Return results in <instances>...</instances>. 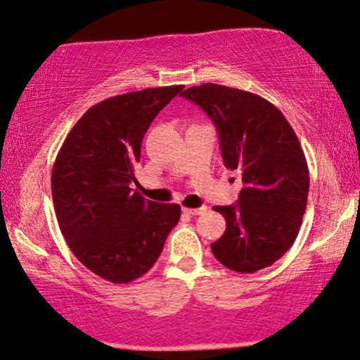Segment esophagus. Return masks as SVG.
<instances>
[{
  "instance_id": "obj_1",
  "label": "esophagus",
  "mask_w": 360,
  "mask_h": 360,
  "mask_svg": "<svg viewBox=\"0 0 360 360\" xmlns=\"http://www.w3.org/2000/svg\"><path fill=\"white\" fill-rule=\"evenodd\" d=\"M207 207L202 205V207H198V209H191V207H183V212L188 214V215H199V214H204Z\"/></svg>"
}]
</instances>
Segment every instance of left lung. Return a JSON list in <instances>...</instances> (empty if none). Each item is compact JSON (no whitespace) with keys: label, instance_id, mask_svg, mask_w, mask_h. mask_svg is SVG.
<instances>
[{"label":"left lung","instance_id":"left-lung-1","mask_svg":"<svg viewBox=\"0 0 360 360\" xmlns=\"http://www.w3.org/2000/svg\"><path fill=\"white\" fill-rule=\"evenodd\" d=\"M217 128L224 165L237 171L243 188L236 205H215L224 215V236L214 257L238 273L275 263L293 245L308 202L309 171L288 120L260 95L225 85L184 90Z\"/></svg>","mask_w":360,"mask_h":360}]
</instances>
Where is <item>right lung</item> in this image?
I'll list each match as a JSON object with an SVG mask.
<instances>
[{"label":"right lung","instance_id":"1","mask_svg":"<svg viewBox=\"0 0 360 360\" xmlns=\"http://www.w3.org/2000/svg\"><path fill=\"white\" fill-rule=\"evenodd\" d=\"M184 85L117 95L74 124L52 167V200L72 253L95 275L130 283L155 265L179 204L143 198L136 181L141 141L158 113Z\"/></svg>","mask_w":360,"mask_h":360}]
</instances>
